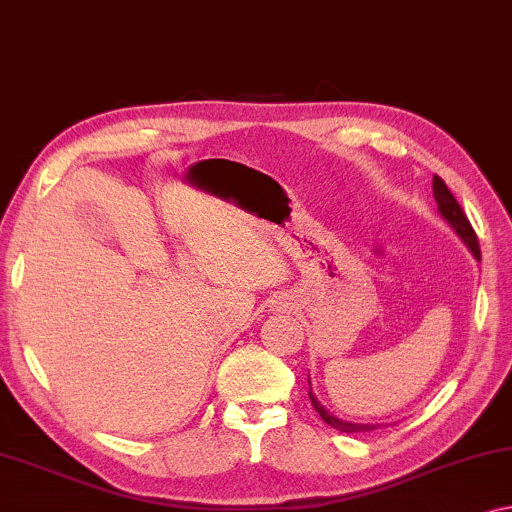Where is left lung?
<instances>
[{
    "mask_svg": "<svg viewBox=\"0 0 512 512\" xmlns=\"http://www.w3.org/2000/svg\"><path fill=\"white\" fill-rule=\"evenodd\" d=\"M432 193H434V200H437V207L441 211V216H444L448 223H451L453 230L460 234V239L467 243L471 253H474V257L480 262V246H478V236L474 232V227H471L469 218L464 216L462 207H460V204H457V200L453 197L451 190H448L444 179L437 177V174H434V177H432ZM308 395H310L312 407H315L317 414L322 416V421L329 423L331 427H335V430L347 432V434H356V432H370V430H375V427H377V425H361V423L340 421V418H335L333 414H329V411H326L322 404L317 402V398H315V395H312V391Z\"/></svg>",
    "mask_w": 512,
    "mask_h": 512,
    "instance_id": "left-lung-1",
    "label": "left lung"
}]
</instances>
